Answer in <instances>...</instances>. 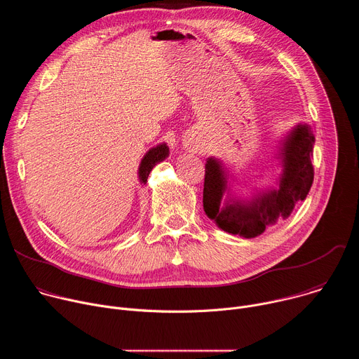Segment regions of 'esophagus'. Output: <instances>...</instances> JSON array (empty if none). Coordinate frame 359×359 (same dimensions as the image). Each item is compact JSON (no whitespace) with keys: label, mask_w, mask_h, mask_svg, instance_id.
<instances>
[{"label":"esophagus","mask_w":359,"mask_h":359,"mask_svg":"<svg viewBox=\"0 0 359 359\" xmlns=\"http://www.w3.org/2000/svg\"><path fill=\"white\" fill-rule=\"evenodd\" d=\"M186 146H187V147H190V149H191V147H194V146H196V139H194L193 136L187 137V140H186Z\"/></svg>","instance_id":"esophagus-1"}]
</instances>
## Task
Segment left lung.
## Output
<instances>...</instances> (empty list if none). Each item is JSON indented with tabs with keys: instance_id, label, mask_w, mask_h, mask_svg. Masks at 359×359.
<instances>
[{
	"instance_id": "1",
	"label": "left lung",
	"mask_w": 359,
	"mask_h": 359,
	"mask_svg": "<svg viewBox=\"0 0 359 359\" xmlns=\"http://www.w3.org/2000/svg\"><path fill=\"white\" fill-rule=\"evenodd\" d=\"M314 143L311 126L297 123L278 143L276 158L283 170L277 187H254L250 197L233 191L231 180H236L220 159L208 158L203 187L204 213L219 229L244 238L263 234L278 219L285 220L297 201L304 200L313 186Z\"/></svg>"
}]
</instances>
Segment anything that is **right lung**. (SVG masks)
Returning a JSON list of instances; mask_svg holds the SVG:
<instances>
[{"instance_id": "add662e5", "label": "right lung", "mask_w": 359, "mask_h": 359, "mask_svg": "<svg viewBox=\"0 0 359 359\" xmlns=\"http://www.w3.org/2000/svg\"><path fill=\"white\" fill-rule=\"evenodd\" d=\"M168 156H169V146L165 142L159 143L155 147H150L146 151V155L142 158L140 165H139V170H137L140 184H144L147 182L150 170L155 168L158 163L163 162Z\"/></svg>"}]
</instances>
